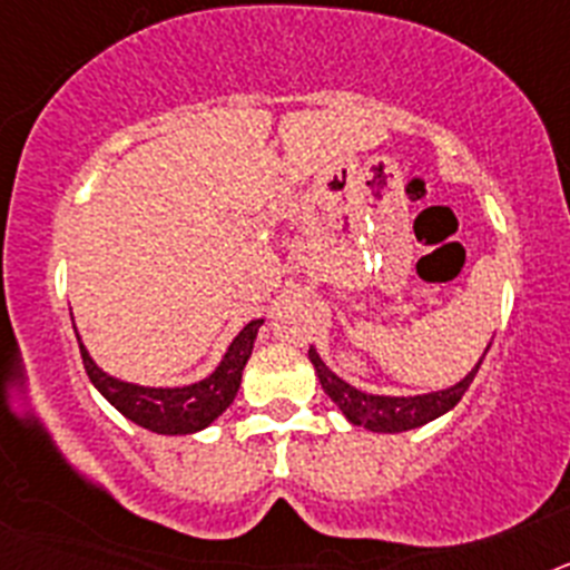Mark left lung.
<instances>
[{
    "label": "left lung",
    "mask_w": 570,
    "mask_h": 570,
    "mask_svg": "<svg viewBox=\"0 0 570 570\" xmlns=\"http://www.w3.org/2000/svg\"><path fill=\"white\" fill-rule=\"evenodd\" d=\"M308 360L314 362L316 376H320L325 394L340 405V411L347 416V422L365 425L367 431H376V434H400V431H411V428H420L425 425V422L436 420V416L448 414V411L462 400V394H465L468 387H471L473 376H476V371H480L482 365L480 360L465 380L445 387V391H434V394L376 396L365 394L360 387L347 385L345 380H340V376L320 360V354H316L314 347L308 351Z\"/></svg>",
    "instance_id": "1"
}]
</instances>
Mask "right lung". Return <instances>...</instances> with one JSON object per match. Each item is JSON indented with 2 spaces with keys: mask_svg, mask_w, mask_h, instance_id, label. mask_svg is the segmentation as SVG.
Masks as SVG:
<instances>
[{
  "mask_svg": "<svg viewBox=\"0 0 570 570\" xmlns=\"http://www.w3.org/2000/svg\"><path fill=\"white\" fill-rule=\"evenodd\" d=\"M259 325L262 320L248 322L239 331V336L230 342L228 354H225V360L219 362L214 374L185 387H145L114 380V376L105 374L102 367H97V362L90 360L82 340H79V351H82V365L88 371L90 382L99 387V394L119 414L128 416L136 425L148 428L154 434H194V431L208 428L234 402L242 382V367L250 360Z\"/></svg>",
  "mask_w": 570,
  "mask_h": 570,
  "instance_id": "right-lung-1",
  "label": "right lung"
}]
</instances>
